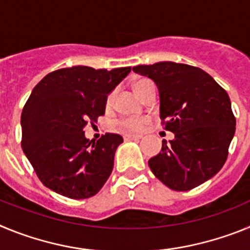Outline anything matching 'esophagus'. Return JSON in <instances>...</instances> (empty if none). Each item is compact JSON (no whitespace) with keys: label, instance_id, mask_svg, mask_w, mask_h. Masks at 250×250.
Returning a JSON list of instances; mask_svg holds the SVG:
<instances>
[{"label":"esophagus","instance_id":"1","mask_svg":"<svg viewBox=\"0 0 250 250\" xmlns=\"http://www.w3.org/2000/svg\"><path fill=\"white\" fill-rule=\"evenodd\" d=\"M141 138H143V135H140V134H125V135H124V139H125V140H132V139Z\"/></svg>","mask_w":250,"mask_h":250}]
</instances>
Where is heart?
I'll return each instance as SVG.
<instances>
[{
  "label": "heart",
  "mask_w": 250,
  "mask_h": 250,
  "mask_svg": "<svg viewBox=\"0 0 250 250\" xmlns=\"http://www.w3.org/2000/svg\"><path fill=\"white\" fill-rule=\"evenodd\" d=\"M150 85H152V83L150 80H147V79H140V80L134 83V90H135L136 94L141 98V96L144 95L145 90H146ZM112 100H114V95L110 94L106 104H107V105H111ZM146 124L147 120L145 118H126L119 120V126L124 130H127V131H139V130L144 129Z\"/></svg>",
  "instance_id": "obj_1"
}]
</instances>
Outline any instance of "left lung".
<instances>
[{
  "label": "left lung",
  "instance_id": "obj_1",
  "mask_svg": "<svg viewBox=\"0 0 250 250\" xmlns=\"http://www.w3.org/2000/svg\"><path fill=\"white\" fill-rule=\"evenodd\" d=\"M132 71L151 79L160 95V119L174 132L149 160L167 188L187 191L213 178L228 158L235 118L228 94L202 68L171 61L139 65Z\"/></svg>",
  "mask_w": 250,
  "mask_h": 250
}]
</instances>
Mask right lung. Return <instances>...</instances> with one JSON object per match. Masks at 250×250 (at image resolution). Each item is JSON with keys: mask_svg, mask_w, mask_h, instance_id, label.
<instances>
[{"mask_svg": "<svg viewBox=\"0 0 250 250\" xmlns=\"http://www.w3.org/2000/svg\"><path fill=\"white\" fill-rule=\"evenodd\" d=\"M130 71L72 66L35 86L22 110L21 145L45 187L71 199L94 196L104 187L123 138L107 132L90 141L83 127L105 114L107 95Z\"/></svg>", "mask_w": 250, "mask_h": 250, "instance_id": "1", "label": "right lung"}]
</instances>
